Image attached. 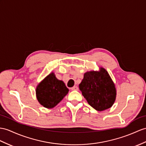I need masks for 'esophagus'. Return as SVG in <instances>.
I'll use <instances>...</instances> for the list:
<instances>
[{
    "label": "esophagus",
    "mask_w": 146,
    "mask_h": 146,
    "mask_svg": "<svg viewBox=\"0 0 146 146\" xmlns=\"http://www.w3.org/2000/svg\"><path fill=\"white\" fill-rule=\"evenodd\" d=\"M78 89H79V88H78L77 86H74L71 88V90H78Z\"/></svg>",
    "instance_id": "34e87169"
}]
</instances>
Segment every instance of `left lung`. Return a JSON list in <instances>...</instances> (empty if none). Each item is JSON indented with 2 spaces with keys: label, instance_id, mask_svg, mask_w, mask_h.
<instances>
[{
  "label": "left lung",
  "instance_id": "obj_1",
  "mask_svg": "<svg viewBox=\"0 0 146 146\" xmlns=\"http://www.w3.org/2000/svg\"><path fill=\"white\" fill-rule=\"evenodd\" d=\"M79 87L88 104L97 111L110 108L115 101V84L103 67H100L99 71L92 70L85 73Z\"/></svg>",
  "mask_w": 146,
  "mask_h": 146
}]
</instances>
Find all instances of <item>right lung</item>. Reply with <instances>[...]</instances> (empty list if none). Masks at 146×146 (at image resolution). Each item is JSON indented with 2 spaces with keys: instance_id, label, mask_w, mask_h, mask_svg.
Returning <instances> with one entry per match:
<instances>
[{
  "instance_id": "1",
  "label": "right lung",
  "mask_w": 146,
  "mask_h": 146,
  "mask_svg": "<svg viewBox=\"0 0 146 146\" xmlns=\"http://www.w3.org/2000/svg\"><path fill=\"white\" fill-rule=\"evenodd\" d=\"M69 89L62 80L52 72L38 85L36 98L40 104L47 108H52L68 94Z\"/></svg>"
}]
</instances>
